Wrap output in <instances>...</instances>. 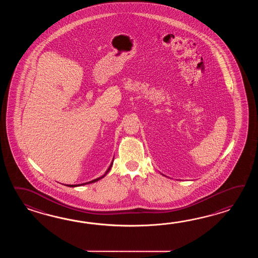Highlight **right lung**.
Returning <instances> with one entry per match:
<instances>
[{
	"mask_svg": "<svg viewBox=\"0 0 258 258\" xmlns=\"http://www.w3.org/2000/svg\"><path fill=\"white\" fill-rule=\"evenodd\" d=\"M113 162V161H112ZM112 162H111V164L110 165V167H109V169L106 170V172L104 173V175L101 176V177H99V178H97V179H95L93 181H88V182H85V183H81V184H68L67 186L69 187H76V186H81V185H85V184H88V183H92V182H95V181H99L100 179H102L104 176L107 175L108 174V172L110 171V168H111V166H112Z\"/></svg>",
	"mask_w": 258,
	"mask_h": 258,
	"instance_id": "obj_1",
	"label": "right lung"
}]
</instances>
